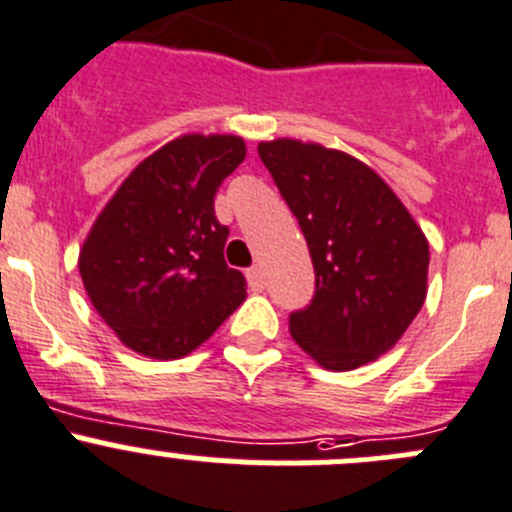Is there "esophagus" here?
<instances>
[{
  "label": "esophagus",
  "mask_w": 512,
  "mask_h": 512,
  "mask_svg": "<svg viewBox=\"0 0 512 512\" xmlns=\"http://www.w3.org/2000/svg\"><path fill=\"white\" fill-rule=\"evenodd\" d=\"M247 285H250L252 292L265 290V275H262V270L257 265L247 270Z\"/></svg>",
  "instance_id": "1"
}]
</instances>
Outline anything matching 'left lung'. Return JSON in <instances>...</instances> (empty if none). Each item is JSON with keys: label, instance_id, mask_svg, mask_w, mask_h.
I'll return each mask as SVG.
<instances>
[{"label": "left lung", "instance_id": "8db88e82", "mask_svg": "<svg viewBox=\"0 0 512 512\" xmlns=\"http://www.w3.org/2000/svg\"><path fill=\"white\" fill-rule=\"evenodd\" d=\"M282 200L297 217L315 295L290 312L297 345L327 370H355L388 352L420 312L430 250L403 202L355 157L297 140L260 142Z\"/></svg>", "mask_w": 512, "mask_h": 512}]
</instances>
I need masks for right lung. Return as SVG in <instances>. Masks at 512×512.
<instances>
[{
  "instance_id": "1",
  "label": "right lung",
  "mask_w": 512,
  "mask_h": 512,
  "mask_svg": "<svg viewBox=\"0 0 512 512\" xmlns=\"http://www.w3.org/2000/svg\"><path fill=\"white\" fill-rule=\"evenodd\" d=\"M242 160L240 137L170 142L122 182L84 240V290L140 355H187L245 302V275L225 262L230 227L215 215L217 190Z\"/></svg>"
}]
</instances>
